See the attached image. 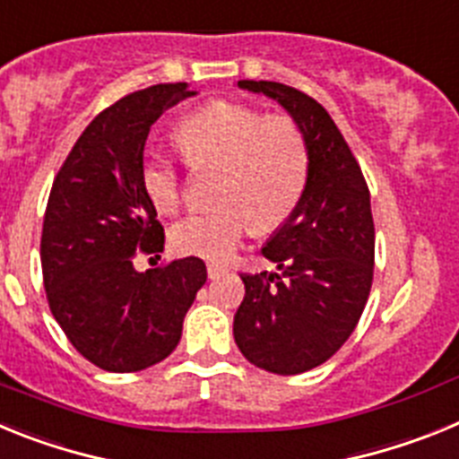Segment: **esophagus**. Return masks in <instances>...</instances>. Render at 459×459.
<instances>
[{
	"mask_svg": "<svg viewBox=\"0 0 459 459\" xmlns=\"http://www.w3.org/2000/svg\"><path fill=\"white\" fill-rule=\"evenodd\" d=\"M206 273H209L211 280H216V278H221V275L227 273V266L218 264V262H209V264H206Z\"/></svg>",
	"mask_w": 459,
	"mask_h": 459,
	"instance_id": "esophagus-1",
	"label": "esophagus"
}]
</instances>
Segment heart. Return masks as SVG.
I'll use <instances>...</instances> for the list:
<instances>
[{"instance_id":"1","label":"heart","mask_w":459,"mask_h":459,"mask_svg":"<svg viewBox=\"0 0 459 459\" xmlns=\"http://www.w3.org/2000/svg\"><path fill=\"white\" fill-rule=\"evenodd\" d=\"M177 144L193 168L221 165L218 204L195 211L169 232L174 250L195 257H230L243 234L273 232L290 221L307 184L310 156L301 128L287 117L234 100H213L177 126ZM142 186L160 213L184 204V174L163 152L142 160Z\"/></svg>"}]
</instances>
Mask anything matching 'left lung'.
Returning <instances> with one entry per match:
<instances>
[{
	"mask_svg": "<svg viewBox=\"0 0 459 459\" xmlns=\"http://www.w3.org/2000/svg\"><path fill=\"white\" fill-rule=\"evenodd\" d=\"M238 87L278 100L301 128L310 156L301 202L262 255L280 273H243L234 340L253 366L301 375L354 333L375 271L370 190L331 115L307 93L266 80Z\"/></svg>",
	"mask_w": 459,
	"mask_h": 459,
	"instance_id": "left-lung-1",
	"label": "left lung"
}]
</instances>
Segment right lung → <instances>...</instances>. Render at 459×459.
Returning a JSON list of instances; mask_svg holds the SVG:
<instances>
[{
	"label": "right lung",
	"instance_id": "1",
	"mask_svg": "<svg viewBox=\"0 0 459 459\" xmlns=\"http://www.w3.org/2000/svg\"><path fill=\"white\" fill-rule=\"evenodd\" d=\"M188 84L133 91L84 128L48 197L40 266L56 324L89 363L137 372L168 359L195 294L206 282L200 257L135 269L137 255L163 253L165 232L142 186L152 126L188 99Z\"/></svg>",
	"mask_w": 459,
	"mask_h": 459
}]
</instances>
